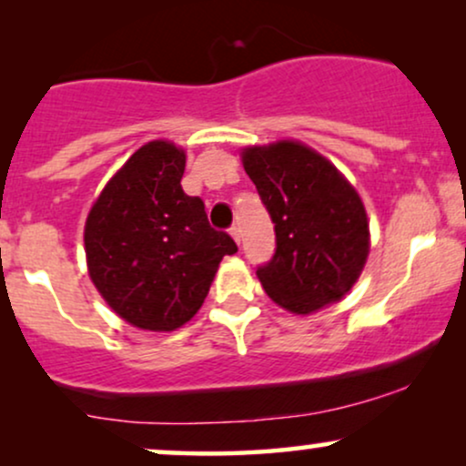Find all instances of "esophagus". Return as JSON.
<instances>
[{
	"label": "esophagus",
	"instance_id": "esophagus-1",
	"mask_svg": "<svg viewBox=\"0 0 466 466\" xmlns=\"http://www.w3.org/2000/svg\"><path fill=\"white\" fill-rule=\"evenodd\" d=\"M229 234H232V238L237 240V243H240V238H243V234H240V228L238 226L229 228Z\"/></svg>",
	"mask_w": 466,
	"mask_h": 466
}]
</instances>
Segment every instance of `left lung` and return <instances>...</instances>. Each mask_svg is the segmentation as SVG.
I'll return each instance as SVG.
<instances>
[{"label": "left lung", "instance_id": "left-lung-1", "mask_svg": "<svg viewBox=\"0 0 466 466\" xmlns=\"http://www.w3.org/2000/svg\"><path fill=\"white\" fill-rule=\"evenodd\" d=\"M243 168L276 229L274 256L256 269L267 296L296 315L339 302L370 251L357 190L329 159L293 140L243 148Z\"/></svg>", "mask_w": 466, "mask_h": 466}]
</instances>
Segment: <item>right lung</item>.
<instances>
[{"label": "right lung", "instance_id": "1", "mask_svg": "<svg viewBox=\"0 0 466 466\" xmlns=\"http://www.w3.org/2000/svg\"><path fill=\"white\" fill-rule=\"evenodd\" d=\"M184 148L153 140L109 179L85 223L89 278L122 319L144 330H175L201 309L228 232L208 223L199 197L181 188Z\"/></svg>", "mask_w": 466, "mask_h": 466}]
</instances>
